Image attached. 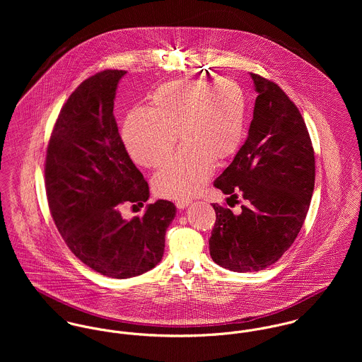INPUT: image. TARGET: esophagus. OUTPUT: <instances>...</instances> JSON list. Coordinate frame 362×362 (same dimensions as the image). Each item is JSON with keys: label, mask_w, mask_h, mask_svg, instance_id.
I'll use <instances>...</instances> for the list:
<instances>
[{"label": "esophagus", "mask_w": 362, "mask_h": 362, "mask_svg": "<svg viewBox=\"0 0 362 362\" xmlns=\"http://www.w3.org/2000/svg\"><path fill=\"white\" fill-rule=\"evenodd\" d=\"M189 204H191L189 199H180V201L175 202V206L178 207V209H185Z\"/></svg>", "instance_id": "esophagus-1"}]
</instances>
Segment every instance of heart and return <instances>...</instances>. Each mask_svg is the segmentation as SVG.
<instances>
[{"mask_svg": "<svg viewBox=\"0 0 362 362\" xmlns=\"http://www.w3.org/2000/svg\"><path fill=\"white\" fill-rule=\"evenodd\" d=\"M247 110V95L233 78L173 81L156 89L149 110L128 114L122 141L135 163L156 168L170 157L180 134L184 146L156 174L153 188L163 198H191L206 185L214 158L238 152Z\"/></svg>", "mask_w": 362, "mask_h": 362, "instance_id": "heart-1", "label": "heart"}]
</instances>
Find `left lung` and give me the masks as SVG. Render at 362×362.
I'll use <instances>...</instances> for the list:
<instances>
[{
  "mask_svg": "<svg viewBox=\"0 0 362 362\" xmlns=\"http://www.w3.org/2000/svg\"><path fill=\"white\" fill-rule=\"evenodd\" d=\"M258 98L248 138L213 185L245 199L241 213L213 204L211 259L233 272H258L293 245L310 209L315 156L301 112L274 82L250 74Z\"/></svg>",
  "mask_w": 362,
  "mask_h": 362,
  "instance_id": "obj_1",
  "label": "left lung"
}]
</instances>
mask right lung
I'll list each match as a JSON object with an SVG mask.
<instances>
[{
  "instance_id": "add662e5",
  "label": "right lung",
  "mask_w": 362,
  "mask_h": 362,
  "mask_svg": "<svg viewBox=\"0 0 362 362\" xmlns=\"http://www.w3.org/2000/svg\"><path fill=\"white\" fill-rule=\"evenodd\" d=\"M125 74L102 71L75 89L54 125L45 167L49 206L65 244L90 269L112 279L155 267L177 210L158 199L142 217L121 216V205L144 206L149 199V185L128 155L112 114Z\"/></svg>"
}]
</instances>
